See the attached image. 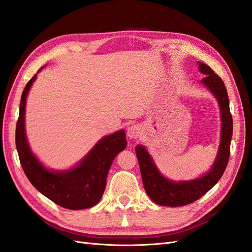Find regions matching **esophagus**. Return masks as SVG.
Instances as JSON below:
<instances>
[{"instance_id":"1","label":"esophagus","mask_w":252,"mask_h":252,"mask_svg":"<svg viewBox=\"0 0 252 252\" xmlns=\"http://www.w3.org/2000/svg\"><path fill=\"white\" fill-rule=\"evenodd\" d=\"M142 132H143V130H142L141 126H139V125H132V126H130V127L128 128L127 135H128L129 139L136 140V139H139L140 136L142 135Z\"/></svg>"}]
</instances>
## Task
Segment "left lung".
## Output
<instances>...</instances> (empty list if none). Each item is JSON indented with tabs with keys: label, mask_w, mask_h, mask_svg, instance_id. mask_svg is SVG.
<instances>
[{
	"label": "left lung",
	"mask_w": 252,
	"mask_h": 252,
	"mask_svg": "<svg viewBox=\"0 0 252 252\" xmlns=\"http://www.w3.org/2000/svg\"><path fill=\"white\" fill-rule=\"evenodd\" d=\"M197 64L201 72L206 74L202 82L215 94L220 107L222 135H220L219 155L212 169L201 179L189 182H171L166 180L158 171L147 154V150L143 146H136L135 154L140 165L144 188L152 201L162 206L178 207L199 200L222 178L229 161L233 124L227 89L223 80L208 65L201 62Z\"/></svg>",
	"instance_id": "1"
}]
</instances>
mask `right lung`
<instances>
[{
	"label": "right lung",
	"mask_w": 252,
	"mask_h": 252,
	"mask_svg": "<svg viewBox=\"0 0 252 252\" xmlns=\"http://www.w3.org/2000/svg\"><path fill=\"white\" fill-rule=\"evenodd\" d=\"M35 77L34 74L23 90L16 127V145L22 168L30 183L61 207L71 210L93 207L103 195L106 178L114 158L127 146L125 131L120 130L105 136L71 170L52 172L45 169L30 151L24 127L26 97Z\"/></svg>",
	"instance_id": "1"
}]
</instances>
